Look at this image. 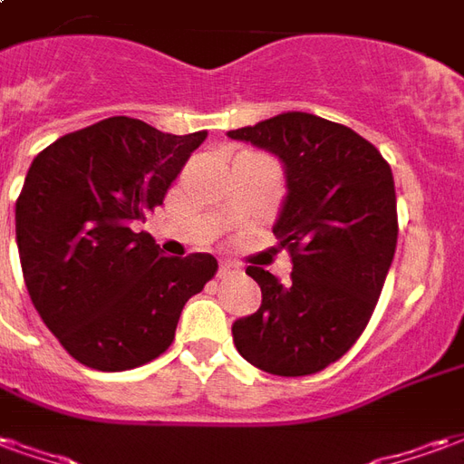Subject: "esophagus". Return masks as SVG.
Here are the masks:
<instances>
[{"instance_id":"1","label":"esophagus","mask_w":464,"mask_h":464,"mask_svg":"<svg viewBox=\"0 0 464 464\" xmlns=\"http://www.w3.org/2000/svg\"><path fill=\"white\" fill-rule=\"evenodd\" d=\"M233 273H241V266L238 263H233V261H221V268H218V276H233Z\"/></svg>"}]
</instances>
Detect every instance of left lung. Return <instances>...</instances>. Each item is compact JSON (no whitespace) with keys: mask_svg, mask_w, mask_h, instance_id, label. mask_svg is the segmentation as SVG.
Instances as JSON below:
<instances>
[{"mask_svg":"<svg viewBox=\"0 0 464 464\" xmlns=\"http://www.w3.org/2000/svg\"><path fill=\"white\" fill-rule=\"evenodd\" d=\"M276 153L288 196L273 226L293 261L291 283L248 266L261 308L233 323V343L256 368L301 378L341 360L365 331L398 246L390 163L360 133L288 111L228 131Z\"/></svg>","mask_w":464,"mask_h":464,"instance_id":"obj_1","label":"left lung"}]
</instances>
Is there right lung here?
Wrapping results in <instances>:
<instances>
[{
  "mask_svg": "<svg viewBox=\"0 0 464 464\" xmlns=\"http://www.w3.org/2000/svg\"><path fill=\"white\" fill-rule=\"evenodd\" d=\"M203 139L111 116L56 139L29 166L16 198L26 291L86 368L119 372L159 358L186 301L218 271L211 253L169 258L149 233L133 231Z\"/></svg>",
  "mask_w": 464,
  "mask_h": 464,
  "instance_id": "obj_1",
  "label": "right lung"
}]
</instances>
